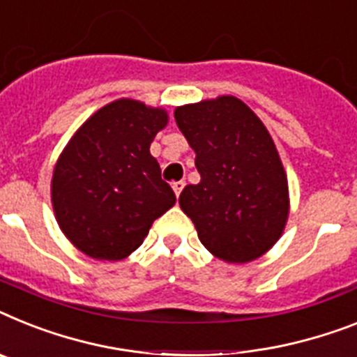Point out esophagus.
<instances>
[{"instance_id":"esophagus-1","label":"esophagus","mask_w":357,"mask_h":357,"mask_svg":"<svg viewBox=\"0 0 357 357\" xmlns=\"http://www.w3.org/2000/svg\"><path fill=\"white\" fill-rule=\"evenodd\" d=\"M183 187H185V181H174L172 188H174V192H176V196L179 197V194H181Z\"/></svg>"}]
</instances>
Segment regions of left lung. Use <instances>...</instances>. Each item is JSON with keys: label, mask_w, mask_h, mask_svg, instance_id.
Wrapping results in <instances>:
<instances>
[{"label": "left lung", "mask_w": 357, "mask_h": 357, "mask_svg": "<svg viewBox=\"0 0 357 357\" xmlns=\"http://www.w3.org/2000/svg\"><path fill=\"white\" fill-rule=\"evenodd\" d=\"M174 118L202 176L179 196L199 241L227 263L263 256L285 229L289 183L261 119L234 96L183 105Z\"/></svg>", "instance_id": "1"}]
</instances>
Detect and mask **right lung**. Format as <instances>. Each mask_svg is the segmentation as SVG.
<instances>
[{"instance_id":"add662e5","label":"right lung","mask_w":357,"mask_h":357,"mask_svg":"<svg viewBox=\"0 0 357 357\" xmlns=\"http://www.w3.org/2000/svg\"><path fill=\"white\" fill-rule=\"evenodd\" d=\"M169 114L136 100L105 105L77 128L52 174V206L63 234L86 256L118 261L176 203L151 154Z\"/></svg>"}]
</instances>
